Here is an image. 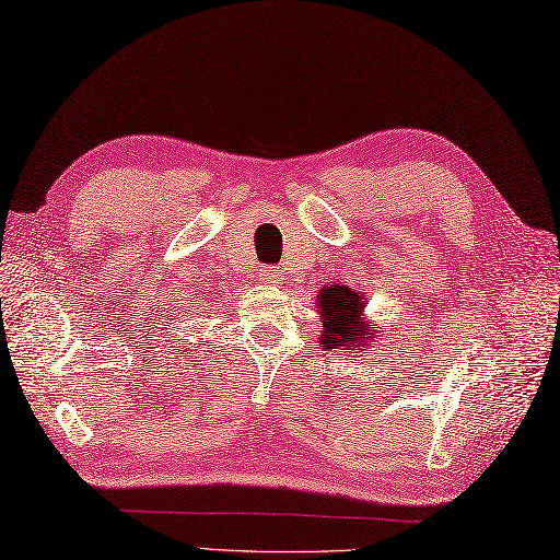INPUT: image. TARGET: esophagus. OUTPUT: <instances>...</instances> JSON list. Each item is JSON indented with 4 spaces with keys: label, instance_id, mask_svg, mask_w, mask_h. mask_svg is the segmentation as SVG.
Returning <instances> with one entry per match:
<instances>
[{
    "label": "esophagus",
    "instance_id": "1",
    "mask_svg": "<svg viewBox=\"0 0 560 560\" xmlns=\"http://www.w3.org/2000/svg\"><path fill=\"white\" fill-rule=\"evenodd\" d=\"M260 277H262L267 283H271V285L281 283V271H279L277 267H262V269H260Z\"/></svg>",
    "mask_w": 560,
    "mask_h": 560
}]
</instances>
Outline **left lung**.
Here are the masks:
<instances>
[{"label":"left lung","mask_w":560,"mask_h":560,"mask_svg":"<svg viewBox=\"0 0 560 560\" xmlns=\"http://www.w3.org/2000/svg\"><path fill=\"white\" fill-rule=\"evenodd\" d=\"M366 298L350 285L328 283L317 295L324 350H364L376 346L378 324L366 319Z\"/></svg>","instance_id":"8db88e82"}]
</instances>
